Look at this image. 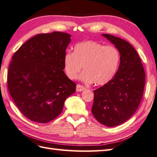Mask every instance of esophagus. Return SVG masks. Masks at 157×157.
Masks as SVG:
<instances>
[{"instance_id": "obj_1", "label": "esophagus", "mask_w": 157, "mask_h": 157, "mask_svg": "<svg viewBox=\"0 0 157 157\" xmlns=\"http://www.w3.org/2000/svg\"><path fill=\"white\" fill-rule=\"evenodd\" d=\"M85 88L84 86L80 85V84H77L76 86V91L77 92H82L83 90H84Z\"/></svg>"}]
</instances>
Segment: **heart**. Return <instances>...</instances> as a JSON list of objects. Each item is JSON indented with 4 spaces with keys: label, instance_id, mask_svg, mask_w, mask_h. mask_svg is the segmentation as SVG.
<instances>
[{
    "label": "heart",
    "instance_id": "b5f03b06",
    "mask_svg": "<svg viewBox=\"0 0 157 157\" xmlns=\"http://www.w3.org/2000/svg\"><path fill=\"white\" fill-rule=\"evenodd\" d=\"M120 61V53L113 46H104L96 41L77 44L73 52H67L63 65L67 76L74 79L82 69V81L102 86L107 84L115 75Z\"/></svg>",
    "mask_w": 157,
    "mask_h": 157
}]
</instances>
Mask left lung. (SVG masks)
Instances as JSON below:
<instances>
[{"instance_id": "8db88e82", "label": "left lung", "mask_w": 157, "mask_h": 157, "mask_svg": "<svg viewBox=\"0 0 157 157\" xmlns=\"http://www.w3.org/2000/svg\"><path fill=\"white\" fill-rule=\"evenodd\" d=\"M120 53V64L111 81L94 90L92 113L96 119L107 127L121 125L137 110L144 92L145 72L135 48L118 37L102 34Z\"/></svg>"}]
</instances>
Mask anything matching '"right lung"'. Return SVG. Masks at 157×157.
<instances>
[{"instance_id":"right-lung-1","label":"right lung","mask_w":157,"mask_h":157,"mask_svg":"<svg viewBox=\"0 0 157 157\" xmlns=\"http://www.w3.org/2000/svg\"><path fill=\"white\" fill-rule=\"evenodd\" d=\"M71 35L61 32L38 34L12 56L8 89L19 111L32 121L46 123L58 117L76 84L63 71Z\"/></svg>"}]
</instances>
